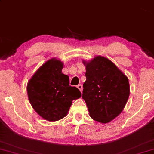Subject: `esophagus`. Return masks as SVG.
I'll return each mask as SVG.
<instances>
[{"label": "esophagus", "instance_id": "1", "mask_svg": "<svg viewBox=\"0 0 154 154\" xmlns=\"http://www.w3.org/2000/svg\"><path fill=\"white\" fill-rule=\"evenodd\" d=\"M77 88H78L79 91H80V92L82 91V85H80V84L78 85L77 86Z\"/></svg>", "mask_w": 154, "mask_h": 154}]
</instances>
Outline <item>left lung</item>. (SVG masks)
<instances>
[{"instance_id": "1", "label": "left lung", "mask_w": 154, "mask_h": 154, "mask_svg": "<svg viewBox=\"0 0 154 154\" xmlns=\"http://www.w3.org/2000/svg\"><path fill=\"white\" fill-rule=\"evenodd\" d=\"M82 98L92 119L107 123L123 110L130 95L128 78L114 63L96 56L86 63Z\"/></svg>"}]
</instances>
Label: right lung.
<instances>
[{
    "label": "right lung",
    "mask_w": 154,
    "mask_h": 154,
    "mask_svg": "<svg viewBox=\"0 0 154 154\" xmlns=\"http://www.w3.org/2000/svg\"><path fill=\"white\" fill-rule=\"evenodd\" d=\"M63 63L52 59L40 67L27 84V94L35 111L48 121L64 117L72 100L81 97L76 87L69 85V77L61 72Z\"/></svg>",
    "instance_id": "right-lung-1"
}]
</instances>
